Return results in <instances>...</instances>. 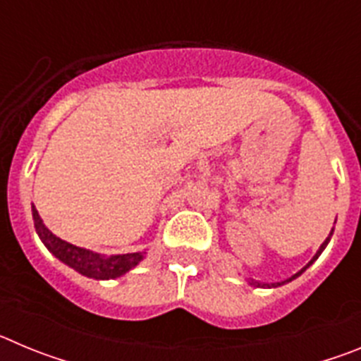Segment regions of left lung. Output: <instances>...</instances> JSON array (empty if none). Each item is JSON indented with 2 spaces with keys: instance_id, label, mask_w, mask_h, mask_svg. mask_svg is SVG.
Here are the masks:
<instances>
[{
  "instance_id": "obj_1",
  "label": "left lung",
  "mask_w": 361,
  "mask_h": 361,
  "mask_svg": "<svg viewBox=\"0 0 361 361\" xmlns=\"http://www.w3.org/2000/svg\"><path fill=\"white\" fill-rule=\"evenodd\" d=\"M331 235H333V233H331ZM331 235H329V237H327V238H325V240H324V244L320 245V250H318V251H317V255H314V257H312V260H311V262H309L307 266L304 267V269L300 271V273H296V275H293L291 279H289V280H283V282H280V283H271V286H269V283H260V282H255V280H251V286H257V288H276V286H282V283H286V282H291L293 279H296V276H300V275H302V273H304V271L307 269V267L311 266V264L314 262V260H317L318 257H320V253H322V251L325 250V245L329 244V240H331Z\"/></svg>"
}]
</instances>
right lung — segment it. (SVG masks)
<instances>
[{
  "label": "right lung",
  "instance_id": "add662e5",
  "mask_svg": "<svg viewBox=\"0 0 361 361\" xmlns=\"http://www.w3.org/2000/svg\"><path fill=\"white\" fill-rule=\"evenodd\" d=\"M32 216H34V228H36L37 235H39L41 242L47 245V250L59 258L61 262L75 269L81 275L88 276V279L95 280H108L117 279V276L128 273L132 267L141 262L145 257L142 253H126V255H111V257H103V255L94 253L85 247H78V245L70 244V242L61 240L56 237L47 226L43 224L37 209L32 206Z\"/></svg>",
  "mask_w": 361,
  "mask_h": 361
}]
</instances>
